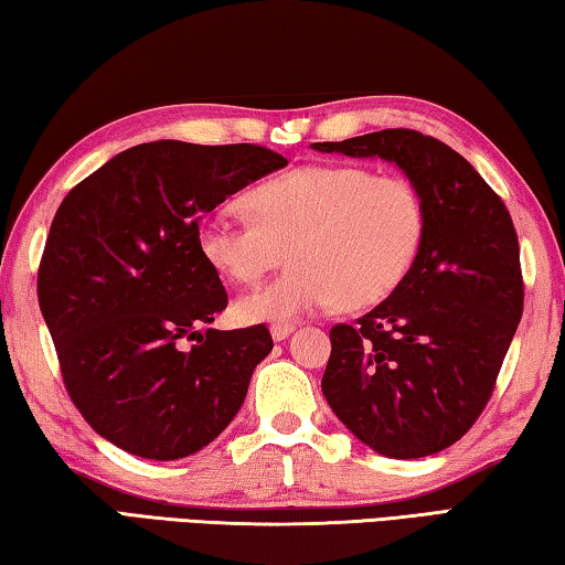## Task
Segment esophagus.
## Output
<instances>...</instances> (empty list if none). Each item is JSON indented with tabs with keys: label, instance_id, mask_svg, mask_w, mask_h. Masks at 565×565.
Listing matches in <instances>:
<instances>
[{
	"label": "esophagus",
	"instance_id": "obj_1",
	"mask_svg": "<svg viewBox=\"0 0 565 565\" xmlns=\"http://www.w3.org/2000/svg\"><path fill=\"white\" fill-rule=\"evenodd\" d=\"M294 329H296V327H294V323H289V321L271 323V339H274V341H284V339H289Z\"/></svg>",
	"mask_w": 565,
	"mask_h": 565
}]
</instances>
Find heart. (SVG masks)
Masks as SVG:
<instances>
[{
  "instance_id": "obj_1",
  "label": "heart",
  "mask_w": 565,
  "mask_h": 565,
  "mask_svg": "<svg viewBox=\"0 0 565 565\" xmlns=\"http://www.w3.org/2000/svg\"><path fill=\"white\" fill-rule=\"evenodd\" d=\"M253 218L228 212L199 226L204 259L238 286L259 284L291 259L266 289L244 296L248 323L291 321L343 303L363 309L398 289L426 234L424 199L404 177L363 167H301L246 196Z\"/></svg>"
}]
</instances>
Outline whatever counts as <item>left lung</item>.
I'll return each instance as SVG.
<instances>
[{"instance_id":"1","label":"left lung","mask_w":565,"mask_h":565,"mask_svg":"<svg viewBox=\"0 0 565 565\" xmlns=\"http://www.w3.org/2000/svg\"><path fill=\"white\" fill-rule=\"evenodd\" d=\"M311 147L391 161L426 209L424 244L398 289L356 323L331 329L323 396L381 456L444 451L489 404L523 313L509 209L458 151L414 129Z\"/></svg>"}]
</instances>
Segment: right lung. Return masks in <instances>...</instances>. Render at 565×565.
I'll list each match as a JSON object with an SVG mask.
<instances>
[{
  "mask_svg": "<svg viewBox=\"0 0 565 565\" xmlns=\"http://www.w3.org/2000/svg\"><path fill=\"white\" fill-rule=\"evenodd\" d=\"M286 164L256 145L149 141L109 159L56 209L40 309L74 406L114 446L174 461L238 414L274 341L264 323L199 331L228 303L199 248V218Z\"/></svg>",
  "mask_w": 565,
  "mask_h": 565,
  "instance_id": "right-lung-1",
  "label": "right lung"
}]
</instances>
